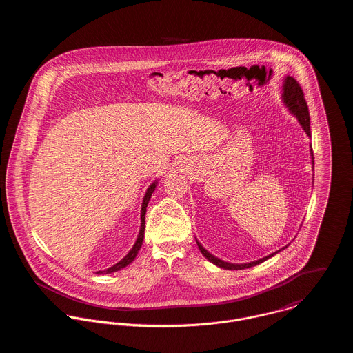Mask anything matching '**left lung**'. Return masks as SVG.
Instances as JSON below:
<instances>
[{
  "label": "left lung",
  "mask_w": 353,
  "mask_h": 353,
  "mask_svg": "<svg viewBox=\"0 0 353 353\" xmlns=\"http://www.w3.org/2000/svg\"><path fill=\"white\" fill-rule=\"evenodd\" d=\"M281 98H283L284 104H285V105L288 107V110L291 111V114H294V115L298 118V121H299L303 130L305 132V134H307L308 137H311L308 107H307V103H305V99H304V94H303V90L301 88V84H299L294 77L287 76V77L284 79L283 95H281ZM310 152H311V159H312L311 161H312V164H314L312 150H310ZM197 245H199V249H200V252H202V255H203L208 261H210L212 263H214V265L219 266V268L228 269V270H241V269L252 268V266H255V265H258V263H262L263 261L269 259L270 256L276 255L277 252H280L287 248V246H285V248H283V249H280V250H277V252L269 254L268 256H263V258H261V259H258V261H252L250 263H231V262H225V261H223V259H220V258L212 255L208 250H205L199 241H197Z\"/></svg>",
  "instance_id": "1"
}]
</instances>
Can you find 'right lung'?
Returning a JSON list of instances; mask_svg holds the SVG:
<instances>
[{
	"label": "right lung",
	"mask_w": 353,
	"mask_h": 353,
	"mask_svg": "<svg viewBox=\"0 0 353 353\" xmlns=\"http://www.w3.org/2000/svg\"><path fill=\"white\" fill-rule=\"evenodd\" d=\"M156 185H157V181H154L153 183H152L151 186L148 188V190H147V193H145V196H144V200H143V205H141V227H140V232H139V235H137V239H136V243L133 245V248H132V250L128 252L119 262H117L115 265H112L111 268H108V269H105V270H99V272H97V274H108V273H112V272H118V270H121L122 268H125V266H128L129 263H132L133 261H134V258L137 256V254H139V250L141 249V246H143V241H144V231H145V213H147V206H148V202H150V199H151L152 193L154 192V188H156Z\"/></svg>",
	"instance_id": "right-lung-1"
}]
</instances>
